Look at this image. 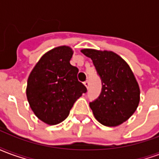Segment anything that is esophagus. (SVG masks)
I'll list each match as a JSON object with an SVG mask.
<instances>
[{
	"label": "esophagus",
	"mask_w": 159,
	"mask_h": 159,
	"mask_svg": "<svg viewBox=\"0 0 159 159\" xmlns=\"http://www.w3.org/2000/svg\"><path fill=\"white\" fill-rule=\"evenodd\" d=\"M83 84L85 85V87H86L87 89H89V82L88 80H86V81H85V82L83 83Z\"/></svg>",
	"instance_id": "obj_1"
}]
</instances>
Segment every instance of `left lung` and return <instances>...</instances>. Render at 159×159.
Wrapping results in <instances>:
<instances>
[{
	"mask_svg": "<svg viewBox=\"0 0 159 159\" xmlns=\"http://www.w3.org/2000/svg\"><path fill=\"white\" fill-rule=\"evenodd\" d=\"M93 60L101 79V92L89 103L94 117L105 126H117L129 118L140 101V88L129 65L113 52L82 50Z\"/></svg>",
	"mask_w": 159,
	"mask_h": 159,
	"instance_id": "8db88e82",
	"label": "left lung"
}]
</instances>
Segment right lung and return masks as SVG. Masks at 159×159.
<instances>
[{"label":"right lung","mask_w":159,"mask_h":159,"mask_svg":"<svg viewBox=\"0 0 159 159\" xmlns=\"http://www.w3.org/2000/svg\"><path fill=\"white\" fill-rule=\"evenodd\" d=\"M72 49L58 47L40 59L30 72L26 94L30 107L39 119L54 125L68 117L76 100L86 93L77 80L78 69L71 66Z\"/></svg>","instance_id":"1"}]
</instances>
